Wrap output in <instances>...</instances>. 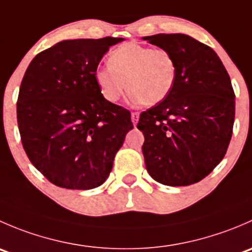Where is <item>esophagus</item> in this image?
Returning a JSON list of instances; mask_svg holds the SVG:
<instances>
[{
    "label": "esophagus",
    "mask_w": 252,
    "mask_h": 252,
    "mask_svg": "<svg viewBox=\"0 0 252 252\" xmlns=\"http://www.w3.org/2000/svg\"><path fill=\"white\" fill-rule=\"evenodd\" d=\"M139 116H140L139 112H133V113H131V122H133L134 126H136V123H138Z\"/></svg>",
    "instance_id": "34e87169"
}]
</instances>
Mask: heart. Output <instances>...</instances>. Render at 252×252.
I'll return each mask as SVG.
<instances>
[{
	"label": "heart",
	"instance_id": "heart-1",
	"mask_svg": "<svg viewBox=\"0 0 252 252\" xmlns=\"http://www.w3.org/2000/svg\"><path fill=\"white\" fill-rule=\"evenodd\" d=\"M108 63L96 69L95 80L110 102H117L129 88L133 102L157 105L168 96L177 79V63L164 48L126 44L112 52Z\"/></svg>",
	"mask_w": 252,
	"mask_h": 252
}]
</instances>
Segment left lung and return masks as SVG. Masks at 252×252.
I'll use <instances>...</instances> for the list:
<instances>
[{
  "instance_id": "left-lung-1",
  "label": "left lung",
  "mask_w": 252,
  "mask_h": 252,
  "mask_svg": "<svg viewBox=\"0 0 252 252\" xmlns=\"http://www.w3.org/2000/svg\"><path fill=\"white\" fill-rule=\"evenodd\" d=\"M142 39L169 51L177 63L171 93L139 119L146 169L168 187L195 184L222 161L232 139L235 95L230 78L217 53L189 35Z\"/></svg>"
}]
</instances>
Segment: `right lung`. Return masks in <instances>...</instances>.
I'll use <instances>...</instances> for the list:
<instances>
[{"mask_svg": "<svg viewBox=\"0 0 252 252\" xmlns=\"http://www.w3.org/2000/svg\"><path fill=\"white\" fill-rule=\"evenodd\" d=\"M121 37L64 40L30 62L17 102L25 154L52 184L89 190L106 182L134 128L130 112L106 100L95 72Z\"/></svg>", "mask_w": 252, "mask_h": 252, "instance_id": "obj_1", "label": "right lung"}]
</instances>
